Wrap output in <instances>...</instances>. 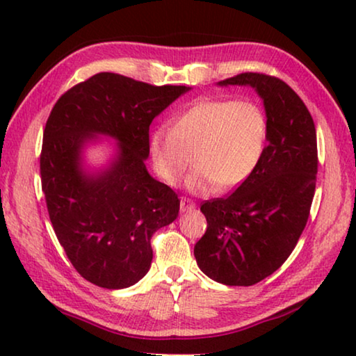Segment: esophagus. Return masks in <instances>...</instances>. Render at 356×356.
Returning a JSON list of instances; mask_svg holds the SVG:
<instances>
[{
    "label": "esophagus",
    "instance_id": "1",
    "mask_svg": "<svg viewBox=\"0 0 356 356\" xmlns=\"http://www.w3.org/2000/svg\"><path fill=\"white\" fill-rule=\"evenodd\" d=\"M179 211H181V213L194 212V211H196V204H194L191 199L181 197V201H179Z\"/></svg>",
    "mask_w": 356,
    "mask_h": 356
}]
</instances>
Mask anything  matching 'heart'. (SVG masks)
<instances>
[{
  "instance_id": "heart-1",
  "label": "heart",
  "mask_w": 356,
  "mask_h": 356,
  "mask_svg": "<svg viewBox=\"0 0 356 356\" xmlns=\"http://www.w3.org/2000/svg\"><path fill=\"white\" fill-rule=\"evenodd\" d=\"M269 124L256 102L206 99L149 136V155L159 177L177 184L191 167L189 188L213 193L240 186L256 172L267 145Z\"/></svg>"
}]
</instances>
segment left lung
Segmentation results:
<instances>
[{
    "label": "left lung",
    "instance_id": "8db88e82",
    "mask_svg": "<svg viewBox=\"0 0 356 356\" xmlns=\"http://www.w3.org/2000/svg\"><path fill=\"white\" fill-rule=\"evenodd\" d=\"M218 86L252 87L269 136L256 172L228 197L201 206L207 230L194 257L209 279L250 286L284 264L305 230L318 173L316 128L303 100L277 77L243 72Z\"/></svg>",
    "mask_w": 356,
    "mask_h": 356
}]
</instances>
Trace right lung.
I'll return each instance as SVG.
<instances>
[{
	"label": "right lung",
	"instance_id": "right-lung-1",
	"mask_svg": "<svg viewBox=\"0 0 356 356\" xmlns=\"http://www.w3.org/2000/svg\"><path fill=\"white\" fill-rule=\"evenodd\" d=\"M186 86H150L99 72L60 97L43 131L42 189L58 241L86 280L118 290L138 284L152 262L150 238L178 217L172 188L150 177L149 126ZM115 140L100 168L86 149Z\"/></svg>",
	"mask_w": 356,
	"mask_h": 356
}]
</instances>
